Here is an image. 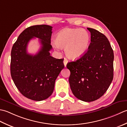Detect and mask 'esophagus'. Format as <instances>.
I'll list each match as a JSON object with an SVG mask.
<instances>
[{
    "label": "esophagus",
    "mask_w": 127,
    "mask_h": 127,
    "mask_svg": "<svg viewBox=\"0 0 127 127\" xmlns=\"http://www.w3.org/2000/svg\"><path fill=\"white\" fill-rule=\"evenodd\" d=\"M67 63H68V60H67V59L64 58V66L66 67V65H67Z\"/></svg>",
    "instance_id": "1"
}]
</instances>
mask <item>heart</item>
<instances>
[{
  "label": "heart",
  "instance_id": "heart-1",
  "mask_svg": "<svg viewBox=\"0 0 127 127\" xmlns=\"http://www.w3.org/2000/svg\"><path fill=\"white\" fill-rule=\"evenodd\" d=\"M90 42V35L87 31L76 28H66L56 35L54 46L57 49L64 48L68 58L76 60L86 53Z\"/></svg>",
  "mask_w": 127,
  "mask_h": 127
}]
</instances>
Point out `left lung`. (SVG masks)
I'll list each match as a JSON object with an SVG mask.
<instances>
[{
  "label": "left lung",
  "instance_id": "obj_1",
  "mask_svg": "<svg viewBox=\"0 0 127 127\" xmlns=\"http://www.w3.org/2000/svg\"><path fill=\"white\" fill-rule=\"evenodd\" d=\"M91 43L81 58L67 64L70 71L69 83L77 99L92 102L107 91L113 78V51L106 36L93 28Z\"/></svg>",
  "mask_w": 127,
  "mask_h": 127
}]
</instances>
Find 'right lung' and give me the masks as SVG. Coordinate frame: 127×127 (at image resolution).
I'll return each mask as SVG.
<instances>
[{
  "label": "right lung",
  "mask_w": 127,
  "mask_h": 127,
  "mask_svg": "<svg viewBox=\"0 0 127 127\" xmlns=\"http://www.w3.org/2000/svg\"><path fill=\"white\" fill-rule=\"evenodd\" d=\"M52 27L42 25L27 28L19 35L11 52L10 72L20 92L34 101L46 99L52 94L55 80L64 68V59L50 55ZM34 37L40 39V50L34 56L28 54L27 47Z\"/></svg>",
  "instance_id": "add662e5"
}]
</instances>
